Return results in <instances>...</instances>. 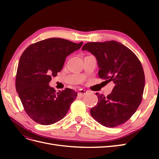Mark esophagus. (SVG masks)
<instances>
[{"label": "esophagus", "mask_w": 159, "mask_h": 159, "mask_svg": "<svg viewBox=\"0 0 159 159\" xmlns=\"http://www.w3.org/2000/svg\"><path fill=\"white\" fill-rule=\"evenodd\" d=\"M88 93V91L84 90V89H81L78 92V96L80 97H84V95Z\"/></svg>", "instance_id": "34e87169"}]
</instances>
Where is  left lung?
I'll return each instance as SVG.
<instances>
[{"mask_svg":"<svg viewBox=\"0 0 159 159\" xmlns=\"http://www.w3.org/2000/svg\"><path fill=\"white\" fill-rule=\"evenodd\" d=\"M82 50L95 57L99 78L115 84L112 92L107 97L96 93L98 103L91 109V115L107 127L126 122L142 101L145 78L140 61L127 46L115 40L88 42Z\"/></svg>","mask_w":159,"mask_h":159,"instance_id":"1","label":"left lung"}]
</instances>
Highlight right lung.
<instances>
[{"label": "right lung", "instance_id": "obj_1", "mask_svg": "<svg viewBox=\"0 0 159 159\" xmlns=\"http://www.w3.org/2000/svg\"><path fill=\"white\" fill-rule=\"evenodd\" d=\"M79 44L52 38L28 46L19 60L16 89L26 113L36 123L48 125L63 119L77 92L66 88L56 92L49 85L52 76L63 68L66 57L79 50Z\"/></svg>", "mask_w": 159, "mask_h": 159}]
</instances>
